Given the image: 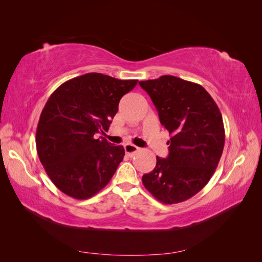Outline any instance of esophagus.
Wrapping results in <instances>:
<instances>
[{
  "instance_id": "1",
  "label": "esophagus",
  "mask_w": 262,
  "mask_h": 262,
  "mask_svg": "<svg viewBox=\"0 0 262 262\" xmlns=\"http://www.w3.org/2000/svg\"><path fill=\"white\" fill-rule=\"evenodd\" d=\"M139 149H140V148H139L138 146L133 145V144H130V143L124 145V150H125V153L128 154V155H130V156H132L134 153H137Z\"/></svg>"
}]
</instances>
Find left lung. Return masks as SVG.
<instances>
[{
	"mask_svg": "<svg viewBox=\"0 0 262 262\" xmlns=\"http://www.w3.org/2000/svg\"><path fill=\"white\" fill-rule=\"evenodd\" d=\"M139 84L170 134L167 158L156 156L155 168L142 182L162 203L186 201L208 184L217 167L225 142L223 118L199 84L172 75Z\"/></svg>",
	"mask_w": 262,
	"mask_h": 262,
	"instance_id": "left-lung-1",
	"label": "left lung"
}]
</instances>
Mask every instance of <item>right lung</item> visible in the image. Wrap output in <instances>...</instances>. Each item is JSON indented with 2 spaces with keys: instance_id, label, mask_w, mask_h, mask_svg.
<instances>
[{
  "instance_id": "right-lung-1",
  "label": "right lung",
  "mask_w": 262,
  "mask_h": 262,
  "mask_svg": "<svg viewBox=\"0 0 262 262\" xmlns=\"http://www.w3.org/2000/svg\"><path fill=\"white\" fill-rule=\"evenodd\" d=\"M137 84L138 80L87 73L51 94L39 118L36 147L47 175L63 193L89 199L113 178L124 148L95 134L108 131L119 101Z\"/></svg>"
}]
</instances>
